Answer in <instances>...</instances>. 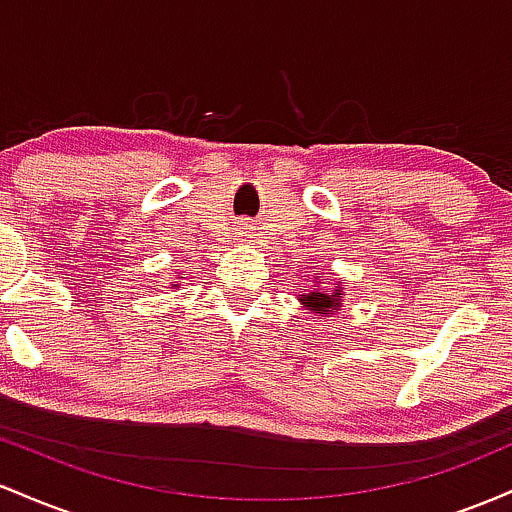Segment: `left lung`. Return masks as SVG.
I'll return each instance as SVG.
<instances>
[{
  "mask_svg": "<svg viewBox=\"0 0 512 512\" xmlns=\"http://www.w3.org/2000/svg\"><path fill=\"white\" fill-rule=\"evenodd\" d=\"M303 305L308 310H317L320 315H332L334 310L339 308V301H342V293H339V286L334 293L327 291H310L301 298Z\"/></svg>",
  "mask_w": 512,
  "mask_h": 512,
  "instance_id": "1",
  "label": "left lung"
}]
</instances>
